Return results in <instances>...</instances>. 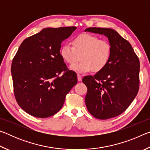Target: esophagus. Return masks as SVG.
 Segmentation results:
<instances>
[{
	"label": "esophagus",
	"instance_id": "1",
	"mask_svg": "<svg viewBox=\"0 0 150 150\" xmlns=\"http://www.w3.org/2000/svg\"><path fill=\"white\" fill-rule=\"evenodd\" d=\"M77 80L78 81H81L82 80V77H81V75L79 74H77Z\"/></svg>",
	"mask_w": 150,
	"mask_h": 150
}]
</instances>
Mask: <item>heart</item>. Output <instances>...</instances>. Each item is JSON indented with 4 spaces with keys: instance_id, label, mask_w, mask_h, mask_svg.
<instances>
[{
    "instance_id": "b5f03b06",
    "label": "heart",
    "mask_w": 150,
    "mask_h": 150,
    "mask_svg": "<svg viewBox=\"0 0 150 150\" xmlns=\"http://www.w3.org/2000/svg\"><path fill=\"white\" fill-rule=\"evenodd\" d=\"M72 45L63 44L60 48V55L70 65L78 61L81 55V62L71 67L75 71H100L110 61L112 47L110 42L105 39H99L90 34H81L73 39Z\"/></svg>"
}]
</instances>
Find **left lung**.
<instances>
[{"label":"left lung","instance_id":"8db88e82","mask_svg":"<svg viewBox=\"0 0 150 150\" xmlns=\"http://www.w3.org/2000/svg\"><path fill=\"white\" fill-rule=\"evenodd\" d=\"M104 34L112 53L106 67L94 76H85V104L91 115L100 120L116 117L125 111L138 94L139 61L131 44L110 28H88L85 32Z\"/></svg>","mask_w":150,"mask_h":150}]
</instances>
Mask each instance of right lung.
<instances>
[{
    "instance_id": "add662e5",
    "label": "right lung",
    "mask_w": 150,
    "mask_h": 150,
    "mask_svg": "<svg viewBox=\"0 0 150 150\" xmlns=\"http://www.w3.org/2000/svg\"><path fill=\"white\" fill-rule=\"evenodd\" d=\"M76 28H45L20 45L11 65L14 94L29 115L41 118L54 115L77 84V74L68 69L60 55L62 42Z\"/></svg>"
}]
</instances>
